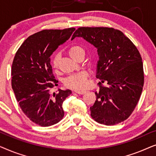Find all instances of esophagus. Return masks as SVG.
<instances>
[{
    "label": "esophagus",
    "mask_w": 156,
    "mask_h": 156,
    "mask_svg": "<svg viewBox=\"0 0 156 156\" xmlns=\"http://www.w3.org/2000/svg\"><path fill=\"white\" fill-rule=\"evenodd\" d=\"M74 92L78 94H84L86 92V91L84 90H75Z\"/></svg>",
    "instance_id": "obj_1"
}]
</instances>
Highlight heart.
Masks as SVG:
<instances>
[{
  "label": "heart",
  "mask_w": 156,
  "mask_h": 156,
  "mask_svg": "<svg viewBox=\"0 0 156 156\" xmlns=\"http://www.w3.org/2000/svg\"><path fill=\"white\" fill-rule=\"evenodd\" d=\"M84 52V49L79 45H73L70 47L68 50L69 56L75 60L76 57L80 53ZM59 55H55L52 59V67L54 69H57L59 67ZM87 73L86 72H80L79 73L72 74L68 76L65 80V84L66 87L75 89H84L87 84Z\"/></svg>",
  "instance_id": "obj_1"
}]
</instances>
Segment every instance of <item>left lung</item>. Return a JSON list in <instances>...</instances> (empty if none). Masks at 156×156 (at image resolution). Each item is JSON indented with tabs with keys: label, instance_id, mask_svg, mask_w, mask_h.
I'll use <instances>...</instances> for the list:
<instances>
[{
	"label": "left lung",
	"instance_id": "8db88e82",
	"mask_svg": "<svg viewBox=\"0 0 156 156\" xmlns=\"http://www.w3.org/2000/svg\"><path fill=\"white\" fill-rule=\"evenodd\" d=\"M82 37L97 50L96 76L99 89L90 107L97 122L112 126L129 118L139 101L144 82L142 58L133 42L122 32L112 27H82L71 40ZM106 83L108 87L101 84Z\"/></svg>",
	"mask_w": 156,
	"mask_h": 156
}]
</instances>
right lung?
Here are the masks:
<instances>
[{
	"instance_id": "1",
	"label": "right lung",
	"mask_w": 156,
	"mask_h": 156,
	"mask_svg": "<svg viewBox=\"0 0 156 156\" xmlns=\"http://www.w3.org/2000/svg\"><path fill=\"white\" fill-rule=\"evenodd\" d=\"M75 28L43 30L29 36L15 55L11 84L21 109L30 120L50 126L62 119V104L72 94L69 89L52 91L55 79L50 56L70 37Z\"/></svg>"
}]
</instances>
